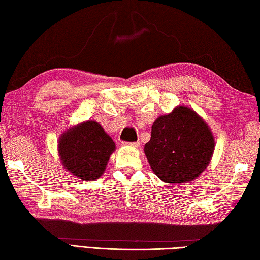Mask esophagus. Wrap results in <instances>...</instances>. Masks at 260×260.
<instances>
[{
	"mask_svg": "<svg viewBox=\"0 0 260 260\" xmlns=\"http://www.w3.org/2000/svg\"><path fill=\"white\" fill-rule=\"evenodd\" d=\"M123 145H126V146H133V147H139L140 143H139V142H134V143H123Z\"/></svg>",
	"mask_w": 260,
	"mask_h": 260,
	"instance_id": "obj_1",
	"label": "esophagus"
}]
</instances>
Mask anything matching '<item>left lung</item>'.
<instances>
[{
	"mask_svg": "<svg viewBox=\"0 0 260 260\" xmlns=\"http://www.w3.org/2000/svg\"><path fill=\"white\" fill-rule=\"evenodd\" d=\"M213 147L215 140L206 122L190 108L178 106L153 123L145 154L158 178L179 185L202 174Z\"/></svg>",
	"mask_w": 260,
	"mask_h": 260,
	"instance_id": "1",
	"label": "left lung"
}]
</instances>
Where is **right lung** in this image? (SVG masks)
I'll use <instances>...</instances> for the list:
<instances>
[{"label": "right lung", "instance_id": "1", "mask_svg": "<svg viewBox=\"0 0 260 260\" xmlns=\"http://www.w3.org/2000/svg\"><path fill=\"white\" fill-rule=\"evenodd\" d=\"M59 156L66 169L83 180H95L103 175L115 143L103 126L88 121L66 131L58 145Z\"/></svg>", "mask_w": 260, "mask_h": 260}]
</instances>
